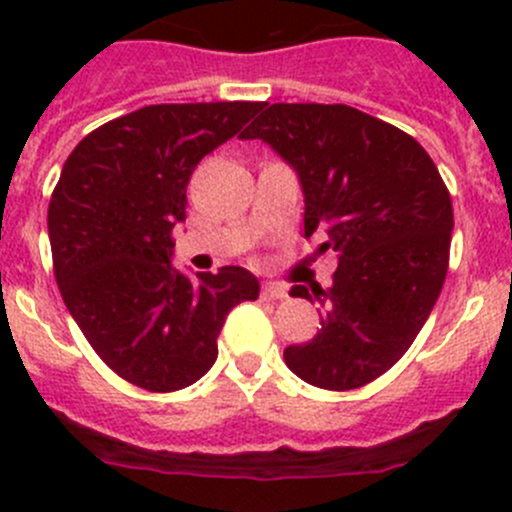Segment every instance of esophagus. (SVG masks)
<instances>
[{
    "label": "esophagus",
    "mask_w": 512,
    "mask_h": 512,
    "mask_svg": "<svg viewBox=\"0 0 512 512\" xmlns=\"http://www.w3.org/2000/svg\"><path fill=\"white\" fill-rule=\"evenodd\" d=\"M287 287L280 285V282H265L262 285V299H285Z\"/></svg>",
    "instance_id": "34e87169"
}]
</instances>
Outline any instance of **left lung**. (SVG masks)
<instances>
[{
    "label": "left lung",
    "instance_id": "obj_1",
    "mask_svg": "<svg viewBox=\"0 0 512 512\" xmlns=\"http://www.w3.org/2000/svg\"><path fill=\"white\" fill-rule=\"evenodd\" d=\"M240 133L297 170L304 235L339 255L332 287L294 285L322 304V329L285 349L307 384L349 391L389 371L426 324L448 270L453 208L409 133L344 103H272Z\"/></svg>",
    "mask_w": 512,
    "mask_h": 512
}]
</instances>
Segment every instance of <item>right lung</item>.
<instances>
[{
  "label": "right lung",
  "mask_w": 512,
  "mask_h": 512,
  "mask_svg": "<svg viewBox=\"0 0 512 512\" xmlns=\"http://www.w3.org/2000/svg\"><path fill=\"white\" fill-rule=\"evenodd\" d=\"M262 108L255 101L158 103L91 131L66 158L49 203L56 285L94 352L146 391L208 374L235 304L257 299L242 267L198 280L175 270L195 165Z\"/></svg>",
  "instance_id": "obj_1"
}]
</instances>
